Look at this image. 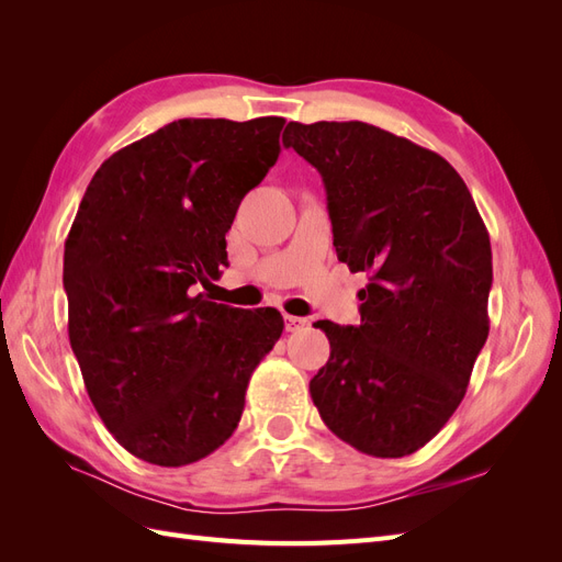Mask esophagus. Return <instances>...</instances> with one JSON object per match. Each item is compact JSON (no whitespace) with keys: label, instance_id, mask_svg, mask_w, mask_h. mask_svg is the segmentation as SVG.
Instances as JSON below:
<instances>
[{"label":"esophagus","instance_id":"34e87169","mask_svg":"<svg viewBox=\"0 0 562 562\" xmlns=\"http://www.w3.org/2000/svg\"><path fill=\"white\" fill-rule=\"evenodd\" d=\"M283 321H285V330H288V333H295V330H300L302 326H307V318L291 316V314H285Z\"/></svg>","mask_w":562,"mask_h":562}]
</instances>
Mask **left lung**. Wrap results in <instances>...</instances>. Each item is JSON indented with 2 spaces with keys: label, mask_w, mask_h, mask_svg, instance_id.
Returning a JSON list of instances; mask_svg holds the SVG:
<instances>
[{
  "label": "left lung",
  "mask_w": 562,
  "mask_h": 562,
  "mask_svg": "<svg viewBox=\"0 0 562 562\" xmlns=\"http://www.w3.org/2000/svg\"><path fill=\"white\" fill-rule=\"evenodd\" d=\"M283 145L323 178L337 260L370 274L359 326L314 323L330 359L312 401L351 448L413 454L462 403L487 339V229L454 168L394 133L291 122Z\"/></svg>",
  "instance_id": "8db88e82"
}]
</instances>
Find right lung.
<instances>
[{"instance_id":"1","label":"right lung","mask_w":562,"mask_h":562,"mask_svg":"<svg viewBox=\"0 0 562 562\" xmlns=\"http://www.w3.org/2000/svg\"><path fill=\"white\" fill-rule=\"evenodd\" d=\"M281 116L178 119L98 168L65 241L70 345L89 398L131 454L184 467L234 434L277 345V310L196 293L227 267L241 199L279 159Z\"/></svg>"}]
</instances>
